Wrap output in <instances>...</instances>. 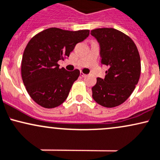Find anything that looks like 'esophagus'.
Instances as JSON below:
<instances>
[{"label": "esophagus", "mask_w": 160, "mask_h": 160, "mask_svg": "<svg viewBox=\"0 0 160 160\" xmlns=\"http://www.w3.org/2000/svg\"><path fill=\"white\" fill-rule=\"evenodd\" d=\"M80 75H81V76H82V77H85V76H87V75L85 74V73H83V72H80Z\"/></svg>", "instance_id": "34e87169"}]
</instances>
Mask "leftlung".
<instances>
[{
	"instance_id": "left-lung-1",
	"label": "left lung",
	"mask_w": 160,
	"mask_h": 160,
	"mask_svg": "<svg viewBox=\"0 0 160 160\" xmlns=\"http://www.w3.org/2000/svg\"><path fill=\"white\" fill-rule=\"evenodd\" d=\"M91 35L99 43L101 65L109 66L105 78H97L91 88L93 99L103 107H117L130 97L139 81L138 48L128 35L115 28H96Z\"/></svg>"
}]
</instances>
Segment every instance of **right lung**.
I'll return each mask as SVG.
<instances>
[{
  "instance_id": "obj_1",
  "label": "right lung",
  "mask_w": 160,
  "mask_h": 160,
  "mask_svg": "<svg viewBox=\"0 0 160 160\" xmlns=\"http://www.w3.org/2000/svg\"><path fill=\"white\" fill-rule=\"evenodd\" d=\"M88 35L89 30L50 28L29 41L23 53L21 73L28 94L38 105L51 109L65 101L80 72L60 69L57 62L69 57L75 44Z\"/></svg>"
}]
</instances>
